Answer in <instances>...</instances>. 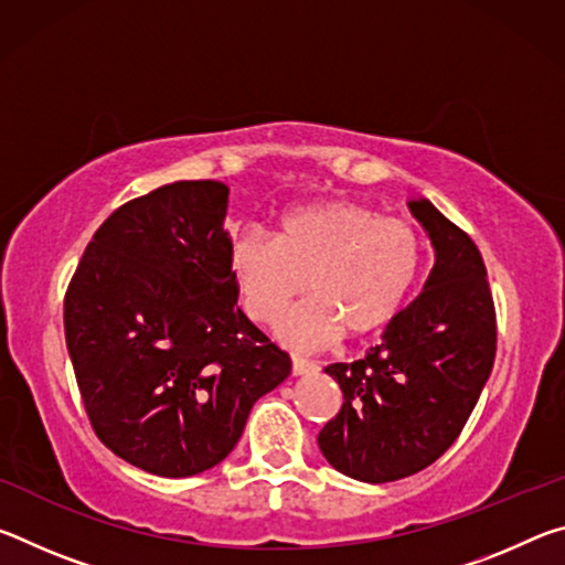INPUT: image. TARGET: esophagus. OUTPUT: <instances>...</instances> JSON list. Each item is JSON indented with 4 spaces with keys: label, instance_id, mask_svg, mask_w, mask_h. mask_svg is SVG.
I'll use <instances>...</instances> for the list:
<instances>
[{
    "label": "esophagus",
    "instance_id": "esophagus-1",
    "mask_svg": "<svg viewBox=\"0 0 565 565\" xmlns=\"http://www.w3.org/2000/svg\"><path fill=\"white\" fill-rule=\"evenodd\" d=\"M291 371H294V376L313 374V371H319V363L311 361V359H303V356H299V353H294V356H291Z\"/></svg>",
    "mask_w": 565,
    "mask_h": 565
}]
</instances>
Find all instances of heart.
I'll return each mask as SVG.
<instances>
[{
    "label": "heart",
    "mask_w": 565,
    "mask_h": 565,
    "mask_svg": "<svg viewBox=\"0 0 565 565\" xmlns=\"http://www.w3.org/2000/svg\"><path fill=\"white\" fill-rule=\"evenodd\" d=\"M228 264L248 317L274 323L306 286L313 294L281 323L294 347L313 349L351 329L366 337L396 317L424 264L408 218L356 202H319L281 214L276 236H234Z\"/></svg>",
    "instance_id": "1"
}]
</instances>
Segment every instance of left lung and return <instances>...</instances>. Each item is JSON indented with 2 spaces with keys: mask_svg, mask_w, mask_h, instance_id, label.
<instances>
[{
  "mask_svg": "<svg viewBox=\"0 0 565 565\" xmlns=\"http://www.w3.org/2000/svg\"><path fill=\"white\" fill-rule=\"evenodd\" d=\"M408 206L436 248L424 291L366 356L323 369L343 404L319 448L337 471L366 483L414 476L448 451L491 376L499 339L473 238L426 199Z\"/></svg>",
  "mask_w": 565,
  "mask_h": 565,
  "instance_id": "obj_1",
  "label": "left lung"
}]
</instances>
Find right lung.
<instances>
[{
	"label": "right lung",
	"instance_id": "1",
	"mask_svg": "<svg viewBox=\"0 0 565 565\" xmlns=\"http://www.w3.org/2000/svg\"><path fill=\"white\" fill-rule=\"evenodd\" d=\"M222 181H174L111 212L66 286L64 333L99 441L184 478L232 454L291 359L236 306Z\"/></svg>",
	"mask_w": 565,
	"mask_h": 565
}]
</instances>
